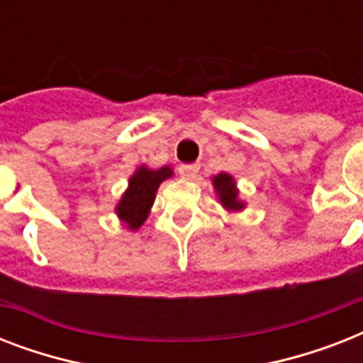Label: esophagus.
I'll use <instances>...</instances> for the list:
<instances>
[{"instance_id":"obj_1","label":"esophagus","mask_w":363,"mask_h":363,"mask_svg":"<svg viewBox=\"0 0 363 363\" xmlns=\"http://www.w3.org/2000/svg\"><path fill=\"white\" fill-rule=\"evenodd\" d=\"M179 171H181L182 177H188V179H190V177H194L196 173H198L199 165L198 164H182L181 167H179Z\"/></svg>"}]
</instances>
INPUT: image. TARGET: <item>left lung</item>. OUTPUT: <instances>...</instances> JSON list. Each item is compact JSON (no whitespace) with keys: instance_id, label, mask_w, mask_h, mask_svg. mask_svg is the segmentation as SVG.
<instances>
[{"instance_id":"left-lung-1","label":"left lung","mask_w":363,"mask_h":363,"mask_svg":"<svg viewBox=\"0 0 363 363\" xmlns=\"http://www.w3.org/2000/svg\"><path fill=\"white\" fill-rule=\"evenodd\" d=\"M213 186H215L216 196L220 199V205L224 209H245V203L239 199V190L238 186H235V181H233L232 175H228V173H218L216 177H213Z\"/></svg>"}]
</instances>
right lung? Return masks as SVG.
I'll return each instance as SVG.
<instances>
[{
	"label": "right lung",
	"mask_w": 363,
	"mask_h": 363,
	"mask_svg": "<svg viewBox=\"0 0 363 363\" xmlns=\"http://www.w3.org/2000/svg\"><path fill=\"white\" fill-rule=\"evenodd\" d=\"M171 175L173 169L169 165H164L160 169H148L147 165H141L130 177L128 190L116 205V215L130 230H139L143 226L150 213L158 186Z\"/></svg>",
	"instance_id": "right-lung-1"
}]
</instances>
